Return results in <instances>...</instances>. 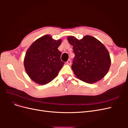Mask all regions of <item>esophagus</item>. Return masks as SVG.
<instances>
[{
    "mask_svg": "<svg viewBox=\"0 0 128 128\" xmlns=\"http://www.w3.org/2000/svg\"><path fill=\"white\" fill-rule=\"evenodd\" d=\"M66 64H68V65H70L71 64V60H68L67 62H66Z\"/></svg>",
    "mask_w": 128,
    "mask_h": 128,
    "instance_id": "obj_1",
    "label": "esophagus"
}]
</instances>
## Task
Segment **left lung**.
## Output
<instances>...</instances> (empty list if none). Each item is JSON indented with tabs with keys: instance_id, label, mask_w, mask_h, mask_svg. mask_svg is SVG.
<instances>
[{
	"instance_id": "obj_1",
	"label": "left lung",
	"mask_w": 128,
	"mask_h": 128,
	"mask_svg": "<svg viewBox=\"0 0 128 128\" xmlns=\"http://www.w3.org/2000/svg\"><path fill=\"white\" fill-rule=\"evenodd\" d=\"M75 53L72 68L75 76L88 83L102 80L109 70L110 58L103 44L96 38L85 36L77 40L74 36L67 38Z\"/></svg>"
}]
</instances>
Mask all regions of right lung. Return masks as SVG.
<instances>
[{"label": "right lung", "mask_w": 128, "mask_h": 128, "mask_svg": "<svg viewBox=\"0 0 128 128\" xmlns=\"http://www.w3.org/2000/svg\"><path fill=\"white\" fill-rule=\"evenodd\" d=\"M61 40H53L49 34L34 41L27 50L24 66L27 74L34 82L43 85L52 80L64 64L58 48Z\"/></svg>", "instance_id": "obj_1"}]
</instances>
